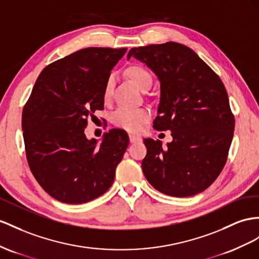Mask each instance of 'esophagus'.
<instances>
[{"mask_svg":"<svg viewBox=\"0 0 259 259\" xmlns=\"http://www.w3.org/2000/svg\"><path fill=\"white\" fill-rule=\"evenodd\" d=\"M129 140H130V143H136V142H139V141H140L141 139L139 138L138 136L130 135V136H129Z\"/></svg>","mask_w":259,"mask_h":259,"instance_id":"esophagus-1","label":"esophagus"}]
</instances>
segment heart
<instances>
[{"mask_svg":"<svg viewBox=\"0 0 259 259\" xmlns=\"http://www.w3.org/2000/svg\"><path fill=\"white\" fill-rule=\"evenodd\" d=\"M130 79L141 91L152 85V76L150 72L141 65H132L127 71ZM115 83V76L109 75L106 79L104 88V97L108 98L112 92ZM150 111L145 108H129L120 107L112 115V122L118 127L130 132H138L143 127V124L149 120Z\"/></svg>","mask_w":259,"mask_h":259,"instance_id":"b5f03b06","label":"heart"}]
</instances>
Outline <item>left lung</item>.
<instances>
[{
    "label": "left lung",
    "mask_w": 259,
    "mask_h": 259,
    "mask_svg": "<svg viewBox=\"0 0 259 259\" xmlns=\"http://www.w3.org/2000/svg\"><path fill=\"white\" fill-rule=\"evenodd\" d=\"M160 82L153 127L169 130L173 141L144 139L142 170L156 190L173 197L201 193L227 162L234 132L229 96L222 81L194 50L178 42L132 48Z\"/></svg>",
    "instance_id": "obj_1"
}]
</instances>
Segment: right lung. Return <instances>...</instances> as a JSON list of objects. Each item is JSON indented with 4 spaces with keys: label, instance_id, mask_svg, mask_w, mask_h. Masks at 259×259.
Masks as SVG:
<instances>
[{
    "label": "right lung",
    "instance_id": "add662e5",
    "mask_svg": "<svg viewBox=\"0 0 259 259\" xmlns=\"http://www.w3.org/2000/svg\"><path fill=\"white\" fill-rule=\"evenodd\" d=\"M127 48L81 49L45 68L23 109L28 165L46 193L78 204L105 194L128 148L121 129L88 139V118L104 108V88Z\"/></svg>",
    "mask_w": 259,
    "mask_h": 259
}]
</instances>
